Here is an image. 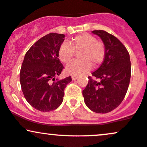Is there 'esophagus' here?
Listing matches in <instances>:
<instances>
[{
    "label": "esophagus",
    "mask_w": 147,
    "mask_h": 147,
    "mask_svg": "<svg viewBox=\"0 0 147 147\" xmlns=\"http://www.w3.org/2000/svg\"><path fill=\"white\" fill-rule=\"evenodd\" d=\"M77 78H78V76L77 75H72V80H76Z\"/></svg>",
    "instance_id": "esophagus-1"
}]
</instances>
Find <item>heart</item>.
Returning a JSON list of instances; mask_svg holds the SVG:
<instances>
[{"label":"heart","mask_w":147,"mask_h":147,"mask_svg":"<svg viewBox=\"0 0 147 147\" xmlns=\"http://www.w3.org/2000/svg\"><path fill=\"white\" fill-rule=\"evenodd\" d=\"M81 59L73 61L66 66L67 73L72 75H83L88 71L92 65L97 66L105 58L106 49L104 43L97 41L96 37L88 33L75 37L70 43L64 42L60 45L58 56L61 61L68 63L78 52Z\"/></svg>","instance_id":"1"}]
</instances>
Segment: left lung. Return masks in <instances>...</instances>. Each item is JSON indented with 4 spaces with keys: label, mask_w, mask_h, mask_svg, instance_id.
Wrapping results in <instances>:
<instances>
[{
    "label": "left lung",
    "mask_w": 147,
    "mask_h": 147,
    "mask_svg": "<svg viewBox=\"0 0 147 147\" xmlns=\"http://www.w3.org/2000/svg\"><path fill=\"white\" fill-rule=\"evenodd\" d=\"M92 32L100 37L105 45V58L92 77H88L83 96L91 111L106 113L116 109L125 97L131 79V61L129 52L117 38L104 30Z\"/></svg>",
    "instance_id": "left-lung-1"
}]
</instances>
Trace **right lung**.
Segmentation results:
<instances>
[{
    "label": "right lung",
    "mask_w": 147,
    "mask_h": 147,
    "mask_svg": "<svg viewBox=\"0 0 147 147\" xmlns=\"http://www.w3.org/2000/svg\"><path fill=\"white\" fill-rule=\"evenodd\" d=\"M65 35L50 33L38 40L25 54L20 72V83L25 99L41 112L54 111L61 104L64 89L70 76L56 79L63 65L58 56Z\"/></svg>",
    "instance_id": "1"
}]
</instances>
